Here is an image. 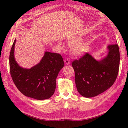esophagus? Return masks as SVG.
<instances>
[{
  "mask_svg": "<svg viewBox=\"0 0 128 128\" xmlns=\"http://www.w3.org/2000/svg\"><path fill=\"white\" fill-rule=\"evenodd\" d=\"M64 62L66 64H70V60H69L68 58H66L64 60Z\"/></svg>",
  "mask_w": 128,
  "mask_h": 128,
  "instance_id": "1",
  "label": "esophagus"
}]
</instances>
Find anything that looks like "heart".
<instances>
[{"label":"heart","mask_w":128,"mask_h":128,"mask_svg":"<svg viewBox=\"0 0 128 128\" xmlns=\"http://www.w3.org/2000/svg\"><path fill=\"white\" fill-rule=\"evenodd\" d=\"M82 41V38L80 37H76L67 40V44L69 45L74 46L72 48V52L74 56H83L87 51L88 45L86 42H79ZM59 45L61 48H64V46L59 42Z\"/></svg>","instance_id":"heart-1"}]
</instances>
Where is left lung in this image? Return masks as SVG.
I'll return each instance as SVG.
<instances>
[{"mask_svg":"<svg viewBox=\"0 0 128 128\" xmlns=\"http://www.w3.org/2000/svg\"><path fill=\"white\" fill-rule=\"evenodd\" d=\"M107 48V56L100 60L86 53L72 62L77 90L84 97L91 98L102 94L113 86L117 78L120 60L118 46L110 45Z\"/></svg>","mask_w":128,"mask_h":128,"instance_id":"8db88e82","label":"left lung"}]
</instances>
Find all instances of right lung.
Returning <instances> with one entry per match:
<instances>
[{
	"mask_svg": "<svg viewBox=\"0 0 128 128\" xmlns=\"http://www.w3.org/2000/svg\"><path fill=\"white\" fill-rule=\"evenodd\" d=\"M15 40L10 55L11 77L15 86L23 94L37 100L51 98L54 93L56 80L64 66L60 54L45 52L39 63L30 69L20 67L14 57Z\"/></svg>",
	"mask_w": 128,
	"mask_h": 128,
	"instance_id": "add662e5",
	"label": "right lung"
}]
</instances>
